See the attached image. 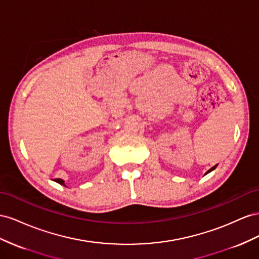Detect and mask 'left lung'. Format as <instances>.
I'll list each match as a JSON object with an SVG mask.
<instances>
[{
  "mask_svg": "<svg viewBox=\"0 0 259 259\" xmlns=\"http://www.w3.org/2000/svg\"><path fill=\"white\" fill-rule=\"evenodd\" d=\"M216 167H217V165H215V166H213V167H212V168H210V169H209V170H208V171H207V172H206V174H208V172H209V171H211V170H213V169H215V168H216Z\"/></svg>",
  "mask_w": 259,
  "mask_h": 259,
  "instance_id": "1",
  "label": "left lung"
}]
</instances>
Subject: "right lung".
Instances as JSON below:
<instances>
[{"instance_id": "add662e5", "label": "right lung", "mask_w": 259, "mask_h": 259, "mask_svg": "<svg viewBox=\"0 0 259 259\" xmlns=\"http://www.w3.org/2000/svg\"><path fill=\"white\" fill-rule=\"evenodd\" d=\"M57 183H60V184H62V186H65V184H64V180H62V179H56L55 180Z\"/></svg>"}]
</instances>
